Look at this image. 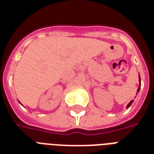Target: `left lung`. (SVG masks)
<instances>
[{
  "label": "left lung",
  "instance_id": "1",
  "mask_svg": "<svg viewBox=\"0 0 154 154\" xmlns=\"http://www.w3.org/2000/svg\"><path fill=\"white\" fill-rule=\"evenodd\" d=\"M139 79H140V75H139ZM140 87H139V88H138V89H137V92H138L139 91H140ZM132 102H133V100H131V101L130 103L128 104V106H127V108H128V107H130L131 105V104H132Z\"/></svg>",
  "mask_w": 154,
  "mask_h": 154
}]
</instances>
